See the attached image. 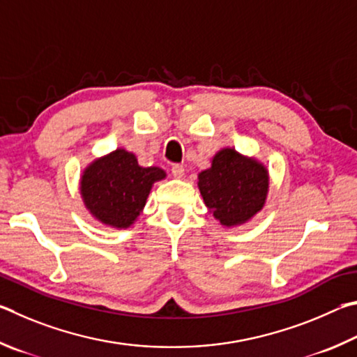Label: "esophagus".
Listing matches in <instances>:
<instances>
[{"instance_id": "esophagus-1", "label": "esophagus", "mask_w": 357, "mask_h": 357, "mask_svg": "<svg viewBox=\"0 0 357 357\" xmlns=\"http://www.w3.org/2000/svg\"><path fill=\"white\" fill-rule=\"evenodd\" d=\"M172 175L175 178H183V175H185V167L182 166V165H174L172 166Z\"/></svg>"}]
</instances>
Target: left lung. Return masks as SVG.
I'll use <instances>...</instances> for the list:
<instances>
[{"label":"left lung","instance_id":"1","mask_svg":"<svg viewBox=\"0 0 357 357\" xmlns=\"http://www.w3.org/2000/svg\"><path fill=\"white\" fill-rule=\"evenodd\" d=\"M210 167L197 174L208 213L222 227H238L264 210L270 192V172L255 156L222 147L211 158Z\"/></svg>","mask_w":357,"mask_h":357}]
</instances>
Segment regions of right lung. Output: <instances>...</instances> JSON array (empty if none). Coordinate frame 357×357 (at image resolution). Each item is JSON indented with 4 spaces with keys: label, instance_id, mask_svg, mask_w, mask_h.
Listing matches in <instances>:
<instances>
[{
    "label": "right lung",
    "instance_id": "1",
    "mask_svg": "<svg viewBox=\"0 0 357 357\" xmlns=\"http://www.w3.org/2000/svg\"><path fill=\"white\" fill-rule=\"evenodd\" d=\"M166 175L161 167L139 166L133 152L119 147L83 169L79 195L93 220L112 229H128L146 207L153 183Z\"/></svg>",
    "mask_w": 357,
    "mask_h": 357
}]
</instances>
